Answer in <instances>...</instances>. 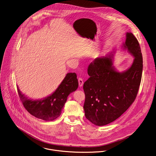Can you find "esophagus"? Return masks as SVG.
I'll return each mask as SVG.
<instances>
[{"label":"esophagus","mask_w":156,"mask_h":156,"mask_svg":"<svg viewBox=\"0 0 156 156\" xmlns=\"http://www.w3.org/2000/svg\"><path fill=\"white\" fill-rule=\"evenodd\" d=\"M83 80L81 78H78V84H79V86L80 87H82L83 85Z\"/></svg>","instance_id":"obj_1"}]
</instances>
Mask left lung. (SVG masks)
<instances>
[{"instance_id": "left-lung-1", "label": "left lung", "mask_w": 156, "mask_h": 156, "mask_svg": "<svg viewBox=\"0 0 156 156\" xmlns=\"http://www.w3.org/2000/svg\"><path fill=\"white\" fill-rule=\"evenodd\" d=\"M134 57L131 67L119 72L113 66L112 54L97 58L88 67L90 78L84 83L86 118L98 126L108 124L118 118L134 101L140 84L143 59L137 38L126 32L123 44Z\"/></svg>"}]
</instances>
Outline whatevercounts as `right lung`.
<instances>
[{
	"mask_svg": "<svg viewBox=\"0 0 156 156\" xmlns=\"http://www.w3.org/2000/svg\"><path fill=\"white\" fill-rule=\"evenodd\" d=\"M78 81L75 73H68L56 90L41 99L32 100L22 94L18 87L20 99L25 109L32 116L47 121H53L60 116L69 94L75 91Z\"/></svg>",
	"mask_w": 156,
	"mask_h": 156,
	"instance_id": "obj_1",
	"label": "right lung"
}]
</instances>
